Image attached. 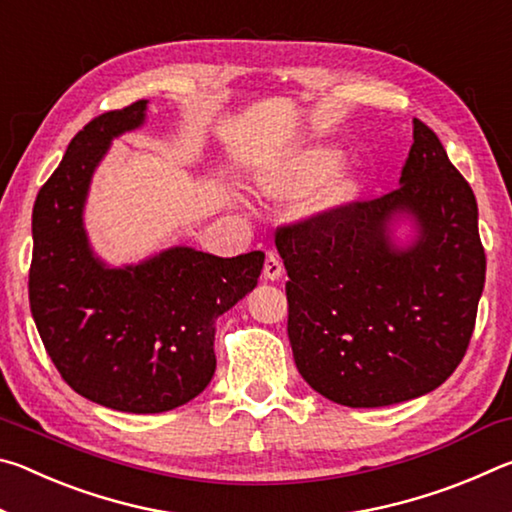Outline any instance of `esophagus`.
<instances>
[{
  "label": "esophagus",
  "mask_w": 512,
  "mask_h": 512,
  "mask_svg": "<svg viewBox=\"0 0 512 512\" xmlns=\"http://www.w3.org/2000/svg\"><path fill=\"white\" fill-rule=\"evenodd\" d=\"M284 273V266H282V259L277 257L275 253H266V262H264V277L266 280H280Z\"/></svg>",
  "instance_id": "34e87169"
}]
</instances>
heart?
<instances>
[{"mask_svg": "<svg viewBox=\"0 0 512 512\" xmlns=\"http://www.w3.org/2000/svg\"><path fill=\"white\" fill-rule=\"evenodd\" d=\"M343 160V151L332 144H316L309 149L293 155L289 162H284L280 169L266 173L259 180L262 192L271 198H291L305 194L307 189L318 185L320 180L327 178ZM361 189V180L354 171H339L329 180L318 198V210L334 212L341 210L357 198Z\"/></svg>", "mask_w": 512, "mask_h": 512, "instance_id": "heart-1", "label": "heart"}]
</instances>
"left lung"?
Returning a JSON list of instances; mask_svg holds the SVG:
<instances>
[{"mask_svg": "<svg viewBox=\"0 0 512 512\" xmlns=\"http://www.w3.org/2000/svg\"><path fill=\"white\" fill-rule=\"evenodd\" d=\"M275 246L289 275L293 359L327 400H415L465 357L485 282L479 210L420 119L395 192L280 228Z\"/></svg>", "mask_w": 512, "mask_h": 512, "instance_id": "8db88e82", "label": "left lung"}]
</instances>
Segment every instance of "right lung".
Masks as SVG:
<instances>
[{
	"label": "right lung",
	"instance_id": "obj_1",
	"mask_svg": "<svg viewBox=\"0 0 512 512\" xmlns=\"http://www.w3.org/2000/svg\"><path fill=\"white\" fill-rule=\"evenodd\" d=\"M146 103L103 112L69 142L33 205L29 302L47 354L76 393L121 413H162L201 395L216 370V318L257 287L264 253L216 257L171 246L110 266L85 230L94 171L137 131Z\"/></svg>",
	"mask_w": 512,
	"mask_h": 512
}]
</instances>
